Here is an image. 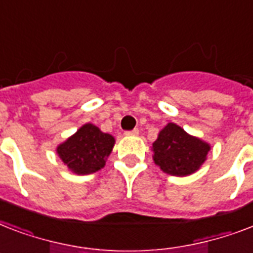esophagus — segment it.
<instances>
[{
  "instance_id": "34e87169",
  "label": "esophagus",
  "mask_w": 253,
  "mask_h": 253,
  "mask_svg": "<svg viewBox=\"0 0 253 253\" xmlns=\"http://www.w3.org/2000/svg\"><path fill=\"white\" fill-rule=\"evenodd\" d=\"M139 134V130L138 128H134V130H130V131H125V135L127 136H135V135Z\"/></svg>"
}]
</instances>
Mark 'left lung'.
Listing matches in <instances>:
<instances>
[{
	"instance_id": "obj_1",
	"label": "left lung",
	"mask_w": 253,
	"mask_h": 253,
	"mask_svg": "<svg viewBox=\"0 0 253 253\" xmlns=\"http://www.w3.org/2000/svg\"><path fill=\"white\" fill-rule=\"evenodd\" d=\"M152 148L155 163L164 172L172 176H188L204 164L210 146L186 134L174 123H168Z\"/></svg>"
}]
</instances>
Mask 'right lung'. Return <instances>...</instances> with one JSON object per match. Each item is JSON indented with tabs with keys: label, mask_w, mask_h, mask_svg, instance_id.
<instances>
[{
	"label": "right lung",
	"mask_w": 253,
	"mask_h": 253,
	"mask_svg": "<svg viewBox=\"0 0 253 253\" xmlns=\"http://www.w3.org/2000/svg\"><path fill=\"white\" fill-rule=\"evenodd\" d=\"M114 138L90 123L84 125L76 134L57 147V154L72 172L89 174L103 168L110 155Z\"/></svg>",
	"instance_id": "right-lung-1"
}]
</instances>
